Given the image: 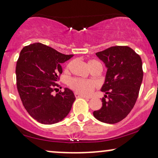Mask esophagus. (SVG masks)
Listing matches in <instances>:
<instances>
[{
  "instance_id": "obj_1",
  "label": "esophagus",
  "mask_w": 158,
  "mask_h": 158,
  "mask_svg": "<svg viewBox=\"0 0 158 158\" xmlns=\"http://www.w3.org/2000/svg\"><path fill=\"white\" fill-rule=\"evenodd\" d=\"M74 96H75V98H89L87 97L84 96V95H80L79 93H74Z\"/></svg>"
}]
</instances>
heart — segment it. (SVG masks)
<instances>
[{
    "label": "heart",
    "mask_w": 158,
    "mask_h": 158,
    "mask_svg": "<svg viewBox=\"0 0 158 158\" xmlns=\"http://www.w3.org/2000/svg\"><path fill=\"white\" fill-rule=\"evenodd\" d=\"M89 65L90 69H93L95 67L100 66L102 67V63L100 62L97 61L95 60H91L89 61ZM70 67V64L67 65V69H69ZM69 86L75 91V93L82 94L84 95H90L96 86L95 83L93 81H89V80H84L81 78H72L69 81Z\"/></svg>",
    "instance_id": "b5f03b06"
}]
</instances>
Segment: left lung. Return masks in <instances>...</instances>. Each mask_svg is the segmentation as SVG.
Segmentation results:
<instances>
[{
  "instance_id": "8db88e82",
  "label": "left lung",
  "mask_w": 158,
  "mask_h": 158,
  "mask_svg": "<svg viewBox=\"0 0 158 158\" xmlns=\"http://www.w3.org/2000/svg\"><path fill=\"white\" fill-rule=\"evenodd\" d=\"M95 54L107 68L102 88L107 95L93 116L104 123H117L129 114L138 98L143 77L141 57L128 46H113Z\"/></svg>"
}]
</instances>
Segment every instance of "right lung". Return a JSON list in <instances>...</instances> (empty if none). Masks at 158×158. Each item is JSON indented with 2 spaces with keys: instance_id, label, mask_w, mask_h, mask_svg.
Wrapping results in <instances>:
<instances>
[{
  "instance_id": "right-lung-1",
  "label": "right lung",
  "mask_w": 158,
  "mask_h": 158,
  "mask_svg": "<svg viewBox=\"0 0 158 158\" xmlns=\"http://www.w3.org/2000/svg\"><path fill=\"white\" fill-rule=\"evenodd\" d=\"M73 56L42 43L25 46L17 60L15 74L19 96L27 113L45 125L57 123L70 112L75 96L65 88L55 96L52 92L63 72L61 64Z\"/></svg>"
}]
</instances>
